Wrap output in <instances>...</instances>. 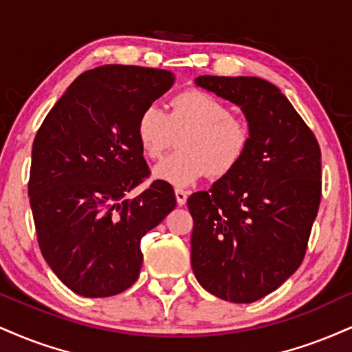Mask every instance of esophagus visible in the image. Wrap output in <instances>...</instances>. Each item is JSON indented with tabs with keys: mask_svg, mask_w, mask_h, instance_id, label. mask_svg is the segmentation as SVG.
<instances>
[{
	"mask_svg": "<svg viewBox=\"0 0 352 352\" xmlns=\"http://www.w3.org/2000/svg\"><path fill=\"white\" fill-rule=\"evenodd\" d=\"M175 198H177V203L179 205H185L187 203V198H188V192H185V190L182 188H175Z\"/></svg>",
	"mask_w": 352,
	"mask_h": 352,
	"instance_id": "obj_1",
	"label": "esophagus"
}]
</instances>
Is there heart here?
Returning a JSON list of instances; mask_svg holds the SVG:
<instances>
[{
	"mask_svg": "<svg viewBox=\"0 0 352 352\" xmlns=\"http://www.w3.org/2000/svg\"><path fill=\"white\" fill-rule=\"evenodd\" d=\"M177 135L180 149L155 165L154 175L175 187H188L206 173L219 179L234 170L251 146L252 129L211 93L185 90L170 100L167 114L151 104L135 121V138L149 159L162 157Z\"/></svg>",
	"mask_w": 352,
	"mask_h": 352,
	"instance_id": "obj_1",
	"label": "heart"
}]
</instances>
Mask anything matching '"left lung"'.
Returning <instances> with one entry per match:
<instances>
[{"label":"left lung","instance_id":"obj_1","mask_svg":"<svg viewBox=\"0 0 352 352\" xmlns=\"http://www.w3.org/2000/svg\"><path fill=\"white\" fill-rule=\"evenodd\" d=\"M197 85L241 107L252 141L234 170L188 198L192 267L210 294L252 303L302 264L321 201L320 144L265 80L201 75Z\"/></svg>","mask_w":352,"mask_h":352}]
</instances>
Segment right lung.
Listing matches in <instances>:
<instances>
[{
    "instance_id": "add662e5",
    "label": "right lung",
    "mask_w": 352,
    "mask_h": 352,
    "mask_svg": "<svg viewBox=\"0 0 352 352\" xmlns=\"http://www.w3.org/2000/svg\"><path fill=\"white\" fill-rule=\"evenodd\" d=\"M173 83L167 70L85 72L50 109L32 144L29 200L44 259L75 294L111 297L138 280L141 239L175 208L170 184L149 179L135 121Z\"/></svg>"
}]
</instances>
